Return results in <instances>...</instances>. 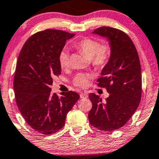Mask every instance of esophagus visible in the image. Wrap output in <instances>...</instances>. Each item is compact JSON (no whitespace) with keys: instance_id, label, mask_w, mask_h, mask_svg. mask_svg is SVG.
<instances>
[{"instance_id":"1","label":"esophagus","mask_w":159,"mask_h":159,"mask_svg":"<svg viewBox=\"0 0 159 159\" xmlns=\"http://www.w3.org/2000/svg\"><path fill=\"white\" fill-rule=\"evenodd\" d=\"M80 98H81V99H85V98H88V93H85V92H83V93H80Z\"/></svg>"}]
</instances>
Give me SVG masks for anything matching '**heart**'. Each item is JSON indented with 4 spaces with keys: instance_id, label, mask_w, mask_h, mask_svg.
<instances>
[{
    "instance_id": "b5f03b06",
    "label": "heart",
    "mask_w": 159,
    "mask_h": 159,
    "mask_svg": "<svg viewBox=\"0 0 159 159\" xmlns=\"http://www.w3.org/2000/svg\"><path fill=\"white\" fill-rule=\"evenodd\" d=\"M78 50L83 52L91 60V63L96 68H103L109 62L112 55V47L109 43L100 44L96 39L91 38H84L78 41L75 45ZM58 63L62 69H65L69 65V54L66 49L61 50L58 54ZM92 75L88 73L80 72L75 75L72 83L78 88H86Z\"/></svg>"
}]
</instances>
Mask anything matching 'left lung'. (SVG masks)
<instances>
[{"instance_id":"8db88e82","label":"left lung","mask_w":159,"mask_h":159,"mask_svg":"<svg viewBox=\"0 0 159 159\" xmlns=\"http://www.w3.org/2000/svg\"><path fill=\"white\" fill-rule=\"evenodd\" d=\"M93 33L107 37L111 45V58L98 79V87L106 88L110 96L103 102L98 95L90 93L92 108L88 113V120L93 127L112 132L123 127L139 105L141 66L134 43L124 32L102 26Z\"/></svg>"}]
</instances>
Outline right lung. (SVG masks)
<instances>
[{
	"instance_id": "1",
	"label": "right lung",
	"mask_w": 159,
	"mask_h": 159,
	"mask_svg": "<svg viewBox=\"0 0 159 159\" xmlns=\"http://www.w3.org/2000/svg\"><path fill=\"white\" fill-rule=\"evenodd\" d=\"M75 36L59 30L39 31L26 41L16 61L13 88L20 112L32 129L43 135L57 133L80 95L52 94V78L61 74L58 54Z\"/></svg>"
}]
</instances>
